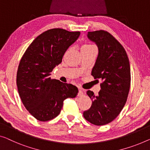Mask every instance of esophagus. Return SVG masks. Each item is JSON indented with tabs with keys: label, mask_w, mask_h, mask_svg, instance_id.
<instances>
[{
	"label": "esophagus",
	"mask_w": 150,
	"mask_h": 150,
	"mask_svg": "<svg viewBox=\"0 0 150 150\" xmlns=\"http://www.w3.org/2000/svg\"><path fill=\"white\" fill-rule=\"evenodd\" d=\"M83 94H84L83 90L82 89H79V93H78V96H83Z\"/></svg>",
	"instance_id": "1"
}]
</instances>
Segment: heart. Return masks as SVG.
<instances>
[{"mask_svg":"<svg viewBox=\"0 0 150 150\" xmlns=\"http://www.w3.org/2000/svg\"><path fill=\"white\" fill-rule=\"evenodd\" d=\"M85 46H90V45H85Z\"/></svg>","mask_w":150,"mask_h":150,"instance_id":"heart-1","label":"heart"}]
</instances>
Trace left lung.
<instances>
[{
	"label": "left lung",
	"instance_id": "8db88e82",
	"mask_svg": "<svg viewBox=\"0 0 150 150\" xmlns=\"http://www.w3.org/2000/svg\"><path fill=\"white\" fill-rule=\"evenodd\" d=\"M87 37L98 48L91 75L102 83L98 95L87 91L92 104L83 112V117L91 124L100 126L115 119L126 103L131 83L130 64L126 51L110 33L103 30L89 32Z\"/></svg>",
	"mask_w": 150,
	"mask_h": 150
}]
</instances>
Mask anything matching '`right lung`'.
<instances>
[{
    "label": "right lung",
    "instance_id": "right-lung-1",
    "mask_svg": "<svg viewBox=\"0 0 150 150\" xmlns=\"http://www.w3.org/2000/svg\"><path fill=\"white\" fill-rule=\"evenodd\" d=\"M79 35L63 29L47 30L33 40L21 58L17 73L18 92L25 108L40 121L57 117L64 100L77 96V87L51 79L50 73Z\"/></svg>",
    "mask_w": 150,
    "mask_h": 150
}]
</instances>
